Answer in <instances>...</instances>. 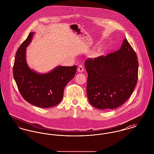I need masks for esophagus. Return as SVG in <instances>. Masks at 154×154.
I'll return each instance as SVG.
<instances>
[{"label":"esophagus","mask_w":154,"mask_h":154,"mask_svg":"<svg viewBox=\"0 0 154 154\" xmlns=\"http://www.w3.org/2000/svg\"><path fill=\"white\" fill-rule=\"evenodd\" d=\"M84 67L82 65H80V66H79V67H78V72H79L81 73L84 71Z\"/></svg>","instance_id":"34e87169"}]
</instances>
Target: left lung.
<instances>
[{"label":"left lung","instance_id":"1","mask_svg":"<svg viewBox=\"0 0 154 154\" xmlns=\"http://www.w3.org/2000/svg\"><path fill=\"white\" fill-rule=\"evenodd\" d=\"M85 67L88 100L99 109H114L123 104L137 82V55L126 38L119 50L105 57L88 58Z\"/></svg>","mask_w":154,"mask_h":154}]
</instances>
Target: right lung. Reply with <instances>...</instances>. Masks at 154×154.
Listing matches in <instances>:
<instances>
[{
    "label": "right lung",
    "instance_id": "obj_1",
    "mask_svg": "<svg viewBox=\"0 0 154 154\" xmlns=\"http://www.w3.org/2000/svg\"><path fill=\"white\" fill-rule=\"evenodd\" d=\"M33 32L18 48L15 57L13 75L23 98L41 108H49L61 102L66 84L74 76L77 66H57L46 74L31 70L26 60V48L30 44Z\"/></svg>",
    "mask_w": 154,
    "mask_h": 154
}]
</instances>
